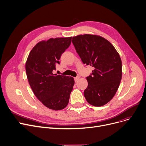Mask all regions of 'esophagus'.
I'll list each match as a JSON object with an SVG mask.
<instances>
[{
  "mask_svg": "<svg viewBox=\"0 0 146 146\" xmlns=\"http://www.w3.org/2000/svg\"><path fill=\"white\" fill-rule=\"evenodd\" d=\"M80 78V77H75V78H74V80H75V82H77L78 80V79Z\"/></svg>",
  "mask_w": 146,
  "mask_h": 146,
  "instance_id": "34e87169",
  "label": "esophagus"
}]
</instances>
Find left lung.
Returning <instances> with one entry per match:
<instances>
[{"label":"left lung","instance_id":"8db88e82","mask_svg":"<svg viewBox=\"0 0 146 146\" xmlns=\"http://www.w3.org/2000/svg\"><path fill=\"white\" fill-rule=\"evenodd\" d=\"M72 42L83 64L94 68L87 77L86 100L94 106L106 105L116 94L122 78L119 53L108 40L96 35L73 37Z\"/></svg>","mask_w":146,"mask_h":146}]
</instances>
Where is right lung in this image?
I'll return each instance as SVG.
<instances>
[{
    "mask_svg": "<svg viewBox=\"0 0 146 146\" xmlns=\"http://www.w3.org/2000/svg\"><path fill=\"white\" fill-rule=\"evenodd\" d=\"M72 37L50 38L37 43L28 56L25 69L34 94L43 105L54 110L64 109L74 85L72 77L53 74L62 54Z\"/></svg>",
    "mask_w": 146,
    "mask_h": 146,
    "instance_id": "1",
    "label": "right lung"
}]
</instances>
